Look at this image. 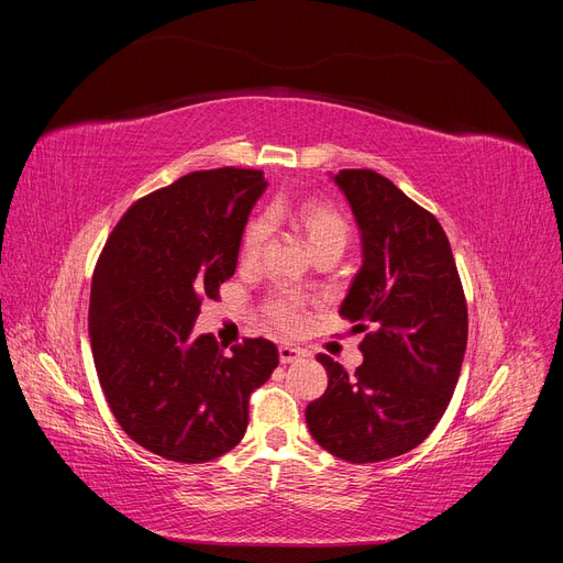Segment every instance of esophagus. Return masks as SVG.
<instances>
[{
    "mask_svg": "<svg viewBox=\"0 0 563 563\" xmlns=\"http://www.w3.org/2000/svg\"><path fill=\"white\" fill-rule=\"evenodd\" d=\"M302 356H305V350H300V347L279 345V362L282 364H294V362L302 360Z\"/></svg>",
    "mask_w": 563,
    "mask_h": 563,
    "instance_id": "esophagus-1",
    "label": "esophagus"
}]
</instances>
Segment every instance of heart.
<instances>
[{"mask_svg":"<svg viewBox=\"0 0 563 563\" xmlns=\"http://www.w3.org/2000/svg\"><path fill=\"white\" fill-rule=\"evenodd\" d=\"M284 218L291 220V223L302 232L305 242H308L310 251L314 253V258L331 251L343 253L350 242L347 220L338 209H333L331 203L300 201L298 207L288 209L286 203L277 201L267 209V216L253 218L249 228L244 230L240 249V258L244 265H255L263 258L272 236V223H277V220ZM265 312L277 329L294 333L305 321V300L294 291H279L277 296H272L267 300Z\"/></svg>","mask_w":563,"mask_h":563,"instance_id":"obj_1","label":"heart"}]
</instances>
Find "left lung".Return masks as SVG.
<instances>
[{
    "label": "left lung",
    "instance_id": "1",
    "mask_svg": "<svg viewBox=\"0 0 563 563\" xmlns=\"http://www.w3.org/2000/svg\"><path fill=\"white\" fill-rule=\"evenodd\" d=\"M333 183L362 236V267L340 305L362 340L364 362L347 373L317 360L329 387L305 408L317 444L345 463H380L422 444L444 416L467 347L463 284L439 220L371 168Z\"/></svg>",
    "mask_w": 563,
    "mask_h": 563
}]
</instances>
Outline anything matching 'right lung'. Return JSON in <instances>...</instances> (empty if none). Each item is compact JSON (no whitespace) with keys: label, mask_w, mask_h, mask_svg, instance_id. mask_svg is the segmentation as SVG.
Segmentation results:
<instances>
[{"label":"right lung","mask_w":563,"mask_h":563,"mask_svg":"<svg viewBox=\"0 0 563 563\" xmlns=\"http://www.w3.org/2000/svg\"><path fill=\"white\" fill-rule=\"evenodd\" d=\"M263 172H195L139 199L100 253L89 338L100 387L122 430L176 463H207L240 444L249 397L279 364L275 343L230 352L195 335L201 298H216L240 258Z\"/></svg>","instance_id":"right-lung-1"}]
</instances>
